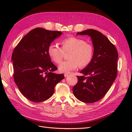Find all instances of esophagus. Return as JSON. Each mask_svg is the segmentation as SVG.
Listing matches in <instances>:
<instances>
[{"instance_id": "34e87169", "label": "esophagus", "mask_w": 132, "mask_h": 132, "mask_svg": "<svg viewBox=\"0 0 132 132\" xmlns=\"http://www.w3.org/2000/svg\"><path fill=\"white\" fill-rule=\"evenodd\" d=\"M64 75L65 77H68V76H69V74H68V73H64Z\"/></svg>"}]
</instances>
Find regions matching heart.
I'll list each match as a JSON object with an SVG mask.
<instances>
[{
    "mask_svg": "<svg viewBox=\"0 0 132 132\" xmlns=\"http://www.w3.org/2000/svg\"><path fill=\"white\" fill-rule=\"evenodd\" d=\"M62 47L57 44L51 43L48 47L47 53L50 58L56 64H60L64 53L68 52L69 61L63 62L59 66L62 73H69L77 69L79 65L82 68L89 65L94 57V47L83 39L69 37L60 41Z\"/></svg>",
    "mask_w": 132,
    "mask_h": 132,
    "instance_id": "1",
    "label": "heart"
}]
</instances>
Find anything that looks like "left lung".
I'll return each instance as SVG.
<instances>
[{
  "mask_svg": "<svg viewBox=\"0 0 132 132\" xmlns=\"http://www.w3.org/2000/svg\"><path fill=\"white\" fill-rule=\"evenodd\" d=\"M89 35L93 44V59L77 76L73 87L75 96L80 101L94 103L101 100L112 85L117 74L118 52L116 48L100 32L89 29L77 35Z\"/></svg>",
  "mask_w": 132,
  "mask_h": 132,
  "instance_id": "8db88e82",
  "label": "left lung"
}]
</instances>
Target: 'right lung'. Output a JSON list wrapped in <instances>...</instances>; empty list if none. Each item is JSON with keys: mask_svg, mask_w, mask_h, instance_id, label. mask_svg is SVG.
I'll use <instances>...</instances> for the list:
<instances>
[{"mask_svg": "<svg viewBox=\"0 0 132 132\" xmlns=\"http://www.w3.org/2000/svg\"><path fill=\"white\" fill-rule=\"evenodd\" d=\"M61 31L37 27L30 31L15 47L12 54L14 81L28 100L39 102L50 98L54 87L64 78L47 53L48 47L62 35Z\"/></svg>", "mask_w": 132, "mask_h": 132, "instance_id": "1", "label": "right lung"}]
</instances>
